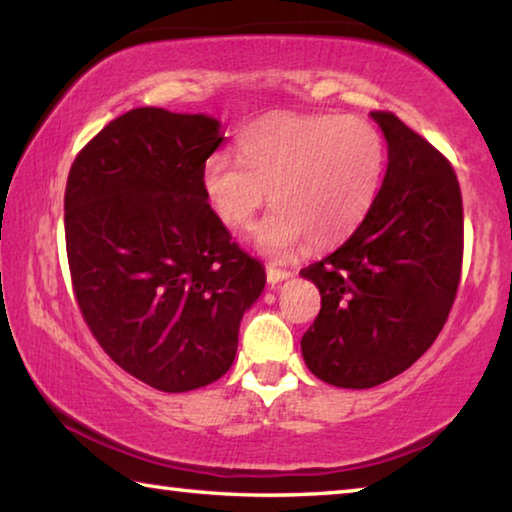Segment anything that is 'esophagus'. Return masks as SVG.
Instances as JSON below:
<instances>
[{"instance_id":"obj_1","label":"esophagus","mask_w":512,"mask_h":512,"mask_svg":"<svg viewBox=\"0 0 512 512\" xmlns=\"http://www.w3.org/2000/svg\"><path fill=\"white\" fill-rule=\"evenodd\" d=\"M291 273L289 271H284V268H275V266H266V280H268V284H277V282H282V280H287Z\"/></svg>"}]
</instances>
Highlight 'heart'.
Listing matches in <instances>:
<instances>
[{
  "label": "heart",
  "instance_id": "b5f03b06",
  "mask_svg": "<svg viewBox=\"0 0 512 512\" xmlns=\"http://www.w3.org/2000/svg\"><path fill=\"white\" fill-rule=\"evenodd\" d=\"M244 158L214 151L203 164L207 201L232 228H248L268 201L275 210L257 230V244L287 257L305 241L329 248L366 219L386 169L379 128L359 115L275 112L246 128Z\"/></svg>",
  "mask_w": 512,
  "mask_h": 512
}]
</instances>
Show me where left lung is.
Segmentation results:
<instances>
[{"label":"left lung","mask_w":512,"mask_h":512,"mask_svg":"<svg viewBox=\"0 0 512 512\" xmlns=\"http://www.w3.org/2000/svg\"><path fill=\"white\" fill-rule=\"evenodd\" d=\"M388 169L366 219L332 255L302 268L320 311L302 357L318 379L372 388L436 341L463 268V198L443 153L388 110H372Z\"/></svg>","instance_id":"left-lung-1"}]
</instances>
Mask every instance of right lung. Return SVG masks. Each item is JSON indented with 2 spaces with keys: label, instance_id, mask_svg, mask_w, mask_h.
Wrapping results in <instances>:
<instances>
[{
  "label": "right lung",
  "instance_id": "add662e5",
  "mask_svg": "<svg viewBox=\"0 0 512 512\" xmlns=\"http://www.w3.org/2000/svg\"><path fill=\"white\" fill-rule=\"evenodd\" d=\"M219 121L133 108L83 146L65 187L76 305L103 352L162 393L230 370L266 273L207 203Z\"/></svg>",
  "mask_w": 512,
  "mask_h": 512
}]
</instances>
